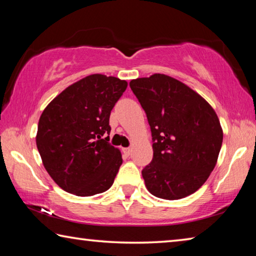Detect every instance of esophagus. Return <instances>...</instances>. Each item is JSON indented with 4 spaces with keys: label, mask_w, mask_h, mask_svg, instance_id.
I'll use <instances>...</instances> for the list:
<instances>
[{
    "label": "esophagus",
    "mask_w": 256,
    "mask_h": 256,
    "mask_svg": "<svg viewBox=\"0 0 256 256\" xmlns=\"http://www.w3.org/2000/svg\"><path fill=\"white\" fill-rule=\"evenodd\" d=\"M123 152L126 154V156H128L130 154H131V148H124L123 149Z\"/></svg>",
    "instance_id": "obj_1"
}]
</instances>
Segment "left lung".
I'll use <instances>...</instances> for the list:
<instances>
[{"label": "left lung", "mask_w": 256, "mask_h": 256, "mask_svg": "<svg viewBox=\"0 0 256 256\" xmlns=\"http://www.w3.org/2000/svg\"><path fill=\"white\" fill-rule=\"evenodd\" d=\"M146 112L154 157L142 170L146 188L164 200H178L204 184L216 166L222 130L200 94L164 74L130 82Z\"/></svg>", "instance_id": "left-lung-1"}]
</instances>
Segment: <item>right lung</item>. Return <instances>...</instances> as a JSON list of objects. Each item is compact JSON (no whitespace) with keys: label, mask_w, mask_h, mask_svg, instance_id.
Returning a JSON list of instances; mask_svg holds the SVG:
<instances>
[{"label":"right lung","mask_w":256,"mask_h":256,"mask_svg":"<svg viewBox=\"0 0 256 256\" xmlns=\"http://www.w3.org/2000/svg\"><path fill=\"white\" fill-rule=\"evenodd\" d=\"M126 86L118 78L92 74L68 86L42 112L37 148L60 188L92 196L114 183L123 159L108 142L110 116Z\"/></svg>","instance_id":"add662e5"}]
</instances>
